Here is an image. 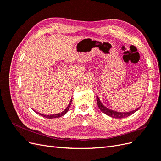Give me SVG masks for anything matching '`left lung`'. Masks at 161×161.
Instances as JSON below:
<instances>
[{
    "mask_svg": "<svg viewBox=\"0 0 161 161\" xmlns=\"http://www.w3.org/2000/svg\"><path fill=\"white\" fill-rule=\"evenodd\" d=\"M97 105H98L99 108L100 109V110L102 112H103V113L111 117V118H113L120 119V118H127V117L132 115L134 113H135L136 111H138L139 109V108H138L135 110L129 111V112H118V111L111 110L110 109H108V108H106V107H105L103 104H102L100 99H99V97L97 96Z\"/></svg>",
    "mask_w": 161,
    "mask_h": 161,
    "instance_id": "1",
    "label": "left lung"
}]
</instances>
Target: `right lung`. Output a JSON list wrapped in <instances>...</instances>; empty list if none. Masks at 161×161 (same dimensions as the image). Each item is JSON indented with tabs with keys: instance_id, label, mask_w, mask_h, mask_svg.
I'll use <instances>...</instances> for the list:
<instances>
[{
	"instance_id": "right-lung-1",
	"label": "right lung",
	"mask_w": 161,
	"mask_h": 161,
	"mask_svg": "<svg viewBox=\"0 0 161 161\" xmlns=\"http://www.w3.org/2000/svg\"><path fill=\"white\" fill-rule=\"evenodd\" d=\"M71 103H72V99L70 100L69 105H68V107L65 109V110L63 111L62 112H61V113H60V114H53V115H44V114H42L38 113V112H37V114H40L41 116H43V117H44V118H48V119L60 118V117H62V116H63V115H64L67 113L68 111H69V108H70Z\"/></svg>"
}]
</instances>
